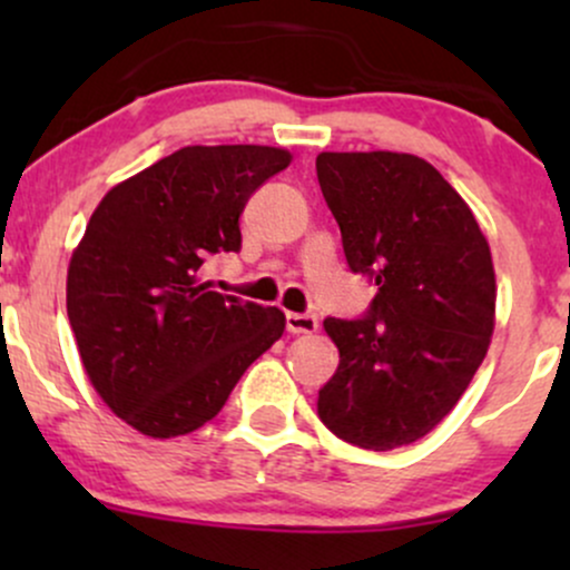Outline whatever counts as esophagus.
<instances>
[{"instance_id": "obj_1", "label": "esophagus", "mask_w": 570, "mask_h": 570, "mask_svg": "<svg viewBox=\"0 0 570 570\" xmlns=\"http://www.w3.org/2000/svg\"><path fill=\"white\" fill-rule=\"evenodd\" d=\"M286 330L292 335H313L318 330V318L311 313H286Z\"/></svg>"}]
</instances>
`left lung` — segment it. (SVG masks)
Returning a JSON list of instances; mask_svg holds the SVG:
<instances>
[{"label": "left lung", "instance_id": "8db88e82", "mask_svg": "<svg viewBox=\"0 0 570 570\" xmlns=\"http://www.w3.org/2000/svg\"><path fill=\"white\" fill-rule=\"evenodd\" d=\"M318 185L353 273L375 278L370 313L326 318L337 372L318 417L364 450L417 442L455 407L495 326V271L466 200L407 153H322Z\"/></svg>", "mask_w": 570, "mask_h": 570}]
</instances>
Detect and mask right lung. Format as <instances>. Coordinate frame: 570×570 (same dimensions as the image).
Wrapping results in <instances>:
<instances>
[{"label": "right lung", "mask_w": 570, "mask_h": 570, "mask_svg": "<svg viewBox=\"0 0 570 570\" xmlns=\"http://www.w3.org/2000/svg\"><path fill=\"white\" fill-rule=\"evenodd\" d=\"M289 163L281 147L195 144L96 206L71 252L67 313L98 396L139 434L200 429L284 335L278 307L212 292L200 267L238 252L246 200Z\"/></svg>", "instance_id": "add662e5"}]
</instances>
